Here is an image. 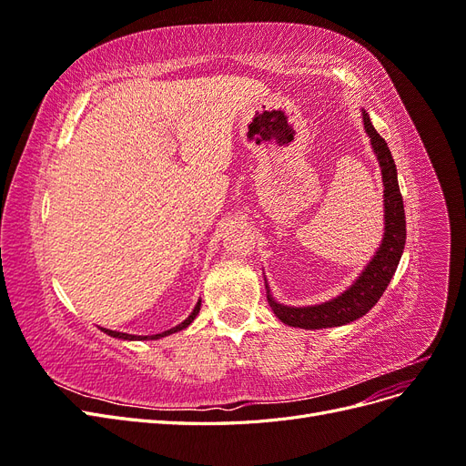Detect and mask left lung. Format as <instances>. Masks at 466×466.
Instances as JSON below:
<instances>
[{
  "instance_id": "1",
  "label": "left lung",
  "mask_w": 466,
  "mask_h": 466,
  "mask_svg": "<svg viewBox=\"0 0 466 466\" xmlns=\"http://www.w3.org/2000/svg\"><path fill=\"white\" fill-rule=\"evenodd\" d=\"M363 128L370 136L375 157L380 167V178H383V214H385V233L380 238V245L375 250L373 258L363 268L361 274L356 278L354 284L344 289L336 298L307 307H289L278 303L272 298V291L266 284V298L270 303L274 315L289 327H298L305 330H319V329H332L342 327V324L354 322L361 319L365 313L371 311V307L380 299V295L390 284V278L397 272L400 262L404 243H406V218H404V204L399 188L397 165L387 147V142L377 134L370 115L361 108Z\"/></svg>"
}]
</instances>
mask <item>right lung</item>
Masks as SVG:
<instances>
[{"label": "right lung", "instance_id": "obj_1", "mask_svg": "<svg viewBox=\"0 0 466 466\" xmlns=\"http://www.w3.org/2000/svg\"><path fill=\"white\" fill-rule=\"evenodd\" d=\"M200 307H202V299H198V303H196V307L192 309V313L182 320L180 324H177V327H173V329H168V330H165V332H159V334H151V336H137V334H126V332H116V330H108V329H103V327H98L101 329L105 334H108V336H112V338H118V340H159V338H165V336H171V334H175V332H178V330H182V329H187L188 324L196 319V315L200 313Z\"/></svg>", "mask_w": 466, "mask_h": 466}]
</instances>
